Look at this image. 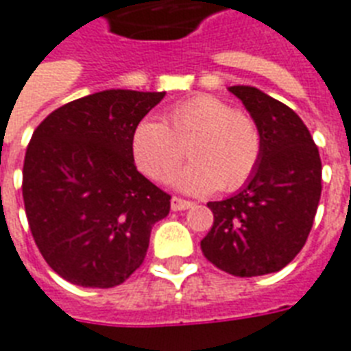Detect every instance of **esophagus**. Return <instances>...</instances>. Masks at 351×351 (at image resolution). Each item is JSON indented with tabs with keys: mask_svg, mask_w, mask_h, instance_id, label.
<instances>
[{
	"mask_svg": "<svg viewBox=\"0 0 351 351\" xmlns=\"http://www.w3.org/2000/svg\"><path fill=\"white\" fill-rule=\"evenodd\" d=\"M189 208H193V202H189V200H184V199H178V197H173V199H171V210L173 211L189 210Z\"/></svg>",
	"mask_w": 351,
	"mask_h": 351,
	"instance_id": "1",
	"label": "esophagus"
}]
</instances>
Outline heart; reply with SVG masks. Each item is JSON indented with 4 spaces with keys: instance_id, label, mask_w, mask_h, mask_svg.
I'll return each instance as SVG.
<instances>
[{
    "instance_id": "heart-1",
    "label": "heart",
    "mask_w": 351,
    "mask_h": 351,
    "mask_svg": "<svg viewBox=\"0 0 351 351\" xmlns=\"http://www.w3.org/2000/svg\"><path fill=\"white\" fill-rule=\"evenodd\" d=\"M130 147L136 165L152 180H167L187 147L191 164L175 176L173 186L191 195L213 193L221 187L237 189L250 178L261 158L256 123L211 95L175 104L164 123L141 119L134 128Z\"/></svg>"
}]
</instances>
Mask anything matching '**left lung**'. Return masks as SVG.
<instances>
[{"label": "left lung", "mask_w": 351, "mask_h": 351, "mask_svg": "<svg viewBox=\"0 0 351 351\" xmlns=\"http://www.w3.org/2000/svg\"><path fill=\"white\" fill-rule=\"evenodd\" d=\"M261 136L258 167L237 193L210 202L200 248L221 271L252 278L282 271L306 245L322 191L318 149L296 112L254 86H230Z\"/></svg>", "instance_id": "1"}]
</instances>
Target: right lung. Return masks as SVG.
I'll use <instances>...</instances> for the list:
<instances>
[{
	"label": "right lung",
	"mask_w": 351,
	"mask_h": 351,
	"mask_svg": "<svg viewBox=\"0 0 351 351\" xmlns=\"http://www.w3.org/2000/svg\"><path fill=\"white\" fill-rule=\"evenodd\" d=\"M165 92L103 90L51 112L23 162V202L53 271L80 287L123 283L171 197L136 169L132 132Z\"/></svg>",
	"instance_id": "1"
}]
</instances>
